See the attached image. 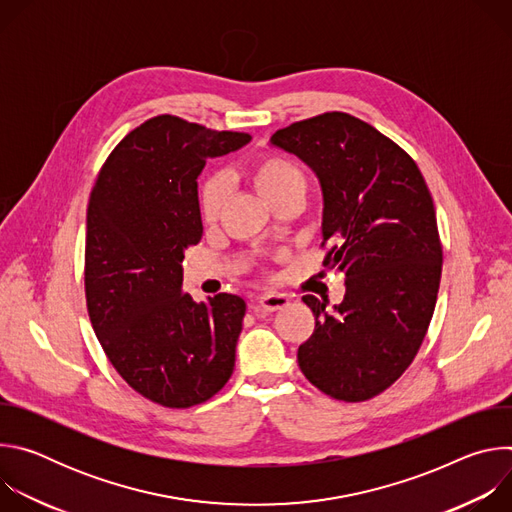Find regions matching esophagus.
Instances as JSON below:
<instances>
[{
	"mask_svg": "<svg viewBox=\"0 0 512 512\" xmlns=\"http://www.w3.org/2000/svg\"><path fill=\"white\" fill-rule=\"evenodd\" d=\"M257 304H259V308H263L265 312H277V310H281V308H285L287 304H289V300H287V296H283V294H265V296H261L259 300H257Z\"/></svg>",
	"mask_w": 512,
	"mask_h": 512,
	"instance_id": "obj_1",
	"label": "esophagus"
}]
</instances>
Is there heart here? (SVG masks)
Returning <instances> with one entry per match:
<instances>
[{
  "label": "heart",
  "instance_id": "heart-1",
  "mask_svg": "<svg viewBox=\"0 0 512 512\" xmlns=\"http://www.w3.org/2000/svg\"><path fill=\"white\" fill-rule=\"evenodd\" d=\"M249 178L259 196L273 204L275 200L283 198L291 192H304L306 178L304 172L283 156L267 154L255 160L249 168ZM229 200V182L221 174L208 176L198 190V212L202 223L210 225L218 216H221L225 204Z\"/></svg>",
  "mask_w": 512,
  "mask_h": 512
}]
</instances>
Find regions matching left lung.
Returning <instances> with one entry per match:
<instances>
[{
	"label": "left lung",
	"instance_id": "left-lung-1",
	"mask_svg": "<svg viewBox=\"0 0 512 512\" xmlns=\"http://www.w3.org/2000/svg\"><path fill=\"white\" fill-rule=\"evenodd\" d=\"M322 188L324 265L346 279L344 300H302L316 316L298 348L306 379L338 401H367L415 358L442 279V243L427 184L395 141L348 113H324L271 135ZM322 243V245H324Z\"/></svg>",
	"mask_w": 512,
	"mask_h": 512
}]
</instances>
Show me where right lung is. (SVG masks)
<instances>
[{"mask_svg":"<svg viewBox=\"0 0 512 512\" xmlns=\"http://www.w3.org/2000/svg\"><path fill=\"white\" fill-rule=\"evenodd\" d=\"M251 141L172 115L145 121L111 152L87 210L85 291L93 330L123 381L158 405L186 409L235 369L247 304L194 302L182 261L202 239L198 176L208 158Z\"/></svg>","mask_w":512,"mask_h":512,"instance_id":"1","label":"right lung"}]
</instances>
